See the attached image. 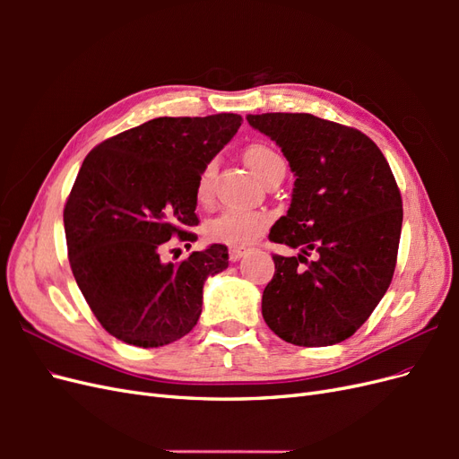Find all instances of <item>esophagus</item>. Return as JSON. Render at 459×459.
<instances>
[{
    "instance_id": "obj_1",
    "label": "esophagus",
    "mask_w": 459,
    "mask_h": 459,
    "mask_svg": "<svg viewBox=\"0 0 459 459\" xmlns=\"http://www.w3.org/2000/svg\"><path fill=\"white\" fill-rule=\"evenodd\" d=\"M245 253H247L245 248L233 247V248H230V260H231V262H238V260H241V258H243V255H245Z\"/></svg>"
}]
</instances>
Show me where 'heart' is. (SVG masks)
<instances>
[{
	"label": "heart",
	"instance_id": "heart-1",
	"mask_svg": "<svg viewBox=\"0 0 459 459\" xmlns=\"http://www.w3.org/2000/svg\"><path fill=\"white\" fill-rule=\"evenodd\" d=\"M245 162L253 174L268 184L277 174H285V160L272 145L253 143L245 149ZM216 174V160H208L197 178L195 197L199 203H208L212 197V184ZM268 226V216L258 211H239V208H226L218 216L206 221L204 235L214 243L243 247L255 241Z\"/></svg>",
	"mask_w": 459,
	"mask_h": 459
}]
</instances>
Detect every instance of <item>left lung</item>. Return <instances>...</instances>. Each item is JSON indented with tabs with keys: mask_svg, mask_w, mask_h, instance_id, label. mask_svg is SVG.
<instances>
[{
	"mask_svg": "<svg viewBox=\"0 0 459 459\" xmlns=\"http://www.w3.org/2000/svg\"><path fill=\"white\" fill-rule=\"evenodd\" d=\"M247 120L281 147L297 176L270 241L300 255H273L264 322L290 344H337L364 325L393 281L402 197L391 166L366 134L337 122L308 113Z\"/></svg>",
	"mask_w": 459,
	"mask_h": 459,
	"instance_id": "left-lung-1",
	"label": "left lung"
}]
</instances>
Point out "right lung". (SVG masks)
Returning a JSON list of instances; mask_svg holds the SVG:
<instances>
[{"instance_id":"right-lung-1","label":"right lung","mask_w":459,"mask_h":459,"mask_svg":"<svg viewBox=\"0 0 459 459\" xmlns=\"http://www.w3.org/2000/svg\"><path fill=\"white\" fill-rule=\"evenodd\" d=\"M241 122L233 113L152 118L82 162L63 212L68 262L97 322L118 341L157 349L197 325L203 285L228 268V248L176 264L162 253L174 238L197 239L189 228L199 224V172Z\"/></svg>"}]
</instances>
